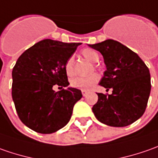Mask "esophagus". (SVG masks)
I'll list each match as a JSON object with an SVG mask.
<instances>
[{"label":"esophagus","mask_w":158,"mask_h":158,"mask_svg":"<svg viewBox=\"0 0 158 158\" xmlns=\"http://www.w3.org/2000/svg\"><path fill=\"white\" fill-rule=\"evenodd\" d=\"M81 93H82L83 96H85L86 94H87V91H85V90H82V91H81Z\"/></svg>","instance_id":"1"}]
</instances>
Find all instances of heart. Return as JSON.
Masks as SVG:
<instances>
[{
	"mask_svg": "<svg viewBox=\"0 0 158 158\" xmlns=\"http://www.w3.org/2000/svg\"><path fill=\"white\" fill-rule=\"evenodd\" d=\"M81 54L83 55L85 58H86L88 61L92 63H97L100 60V55L99 53L90 48L84 49ZM64 72L68 77H73L75 75V67H74L73 57H70L66 60L64 64ZM100 79V77L98 74H92L88 77H77L71 81L72 85L81 90H89L93 88L95 85Z\"/></svg>",
	"mask_w": 158,
	"mask_h": 158,
	"instance_id": "1",
	"label": "heart"
}]
</instances>
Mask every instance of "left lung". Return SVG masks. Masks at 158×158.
<instances>
[{
  "label": "left lung",
  "instance_id": "left-lung-1",
  "mask_svg": "<svg viewBox=\"0 0 158 158\" xmlns=\"http://www.w3.org/2000/svg\"><path fill=\"white\" fill-rule=\"evenodd\" d=\"M88 46L100 52L106 70L100 85L113 89L98 94L93 112L98 121L111 127H125L145 112L151 84L149 68L135 52L119 42L107 39Z\"/></svg>",
  "mask_w": 158,
  "mask_h": 158
}]
</instances>
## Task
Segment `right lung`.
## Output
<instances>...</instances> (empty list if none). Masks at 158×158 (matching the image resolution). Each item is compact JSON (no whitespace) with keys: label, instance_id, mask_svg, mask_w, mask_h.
<instances>
[{"label":"right lung","instance_id":"obj_1","mask_svg":"<svg viewBox=\"0 0 158 158\" xmlns=\"http://www.w3.org/2000/svg\"><path fill=\"white\" fill-rule=\"evenodd\" d=\"M80 43L44 39L26 50L12 71V98L20 120L37 133H54L69 123L81 91L69 87L64 64ZM59 87V88H60Z\"/></svg>","mask_w":158,"mask_h":158}]
</instances>
